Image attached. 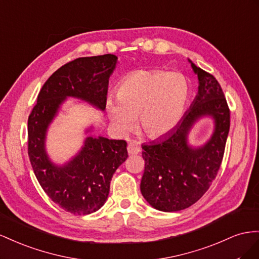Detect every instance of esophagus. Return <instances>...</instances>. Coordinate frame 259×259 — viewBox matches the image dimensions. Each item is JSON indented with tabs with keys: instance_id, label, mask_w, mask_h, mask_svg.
Instances as JSON below:
<instances>
[{
	"instance_id": "obj_1",
	"label": "esophagus",
	"mask_w": 259,
	"mask_h": 259,
	"mask_svg": "<svg viewBox=\"0 0 259 259\" xmlns=\"http://www.w3.org/2000/svg\"><path fill=\"white\" fill-rule=\"evenodd\" d=\"M127 150H128L129 155H137L140 153V151H141V147H140V145L138 143L131 142L128 144Z\"/></svg>"
}]
</instances>
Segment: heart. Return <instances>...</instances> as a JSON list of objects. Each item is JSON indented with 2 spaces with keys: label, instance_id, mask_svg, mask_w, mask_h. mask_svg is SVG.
<instances>
[{
  "label": "heart",
  "instance_id": "1",
  "mask_svg": "<svg viewBox=\"0 0 259 259\" xmlns=\"http://www.w3.org/2000/svg\"><path fill=\"white\" fill-rule=\"evenodd\" d=\"M189 84L179 72L138 69L117 87L116 100L106 101L108 117L119 134H127L139 118V127L150 138L170 132L182 118L189 100Z\"/></svg>",
  "mask_w": 259,
  "mask_h": 259
}]
</instances>
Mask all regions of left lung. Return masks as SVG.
<instances>
[{
  "mask_svg": "<svg viewBox=\"0 0 259 259\" xmlns=\"http://www.w3.org/2000/svg\"><path fill=\"white\" fill-rule=\"evenodd\" d=\"M191 65L199 81L191 107L170 132L142 145L141 193L161 211L186 209L206 193L223 161L230 128V109L217 79L192 62ZM203 115L214 118L215 131L207 144L194 149L187 145V135Z\"/></svg>",
  "mask_w": 259,
  "mask_h": 259,
  "instance_id": "left-lung-1",
  "label": "left lung"
}]
</instances>
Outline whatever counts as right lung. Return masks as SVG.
<instances>
[{
	"label": "right lung",
	"instance_id": "1",
	"mask_svg": "<svg viewBox=\"0 0 259 259\" xmlns=\"http://www.w3.org/2000/svg\"><path fill=\"white\" fill-rule=\"evenodd\" d=\"M116 62V55L105 54L65 64L43 84L28 118V155L36 179L52 201L73 215H88L104 205L113 175L128 157L127 142L88 137L77 156L57 167L44 149L47 129L67 97L105 109Z\"/></svg>",
	"mask_w": 259,
	"mask_h": 259
}]
</instances>
